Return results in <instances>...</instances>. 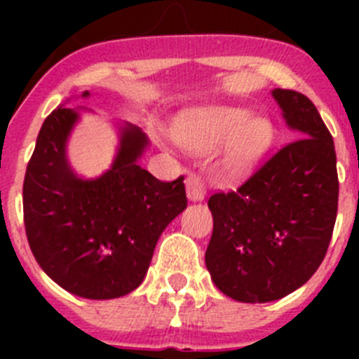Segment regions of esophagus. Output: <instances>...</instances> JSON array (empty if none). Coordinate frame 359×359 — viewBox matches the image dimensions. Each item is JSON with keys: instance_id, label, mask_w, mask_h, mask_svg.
Listing matches in <instances>:
<instances>
[{"instance_id": "1", "label": "esophagus", "mask_w": 359, "mask_h": 359, "mask_svg": "<svg viewBox=\"0 0 359 359\" xmlns=\"http://www.w3.org/2000/svg\"><path fill=\"white\" fill-rule=\"evenodd\" d=\"M207 196V185L198 174H189L187 177V198L190 201H203Z\"/></svg>"}]
</instances>
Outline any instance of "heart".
Wrapping results in <instances>:
<instances>
[{"instance_id": "heart-1", "label": "heart", "mask_w": 359, "mask_h": 359, "mask_svg": "<svg viewBox=\"0 0 359 359\" xmlns=\"http://www.w3.org/2000/svg\"><path fill=\"white\" fill-rule=\"evenodd\" d=\"M273 123L246 107L215 106L198 111L177 128V142L194 154H210L224 144V170L243 174L255 167L273 142Z\"/></svg>"}]
</instances>
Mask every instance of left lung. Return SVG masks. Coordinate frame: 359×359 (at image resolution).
<instances>
[{
    "label": "left lung",
    "instance_id": "1",
    "mask_svg": "<svg viewBox=\"0 0 359 359\" xmlns=\"http://www.w3.org/2000/svg\"><path fill=\"white\" fill-rule=\"evenodd\" d=\"M290 145L236 192L214 194L205 264L215 287L237 302L264 304L304 286L322 264L338 210L334 142L315 104L271 91Z\"/></svg>",
    "mask_w": 359,
    "mask_h": 359
}]
</instances>
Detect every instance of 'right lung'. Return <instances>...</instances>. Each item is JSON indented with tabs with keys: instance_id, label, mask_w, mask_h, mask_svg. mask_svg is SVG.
<instances>
[{
	"instance_id": "right-lung-1",
	"label": "right lung",
	"mask_w": 359,
	"mask_h": 359,
	"mask_svg": "<svg viewBox=\"0 0 359 359\" xmlns=\"http://www.w3.org/2000/svg\"><path fill=\"white\" fill-rule=\"evenodd\" d=\"M84 91L81 98H90ZM52 111L37 135L23 183L25 230L37 264L68 293L109 300L144 282L161 231L187 208L183 176L163 183L140 167L147 135L113 122L118 144L95 177L73 170L68 142L88 107Z\"/></svg>"
}]
</instances>
